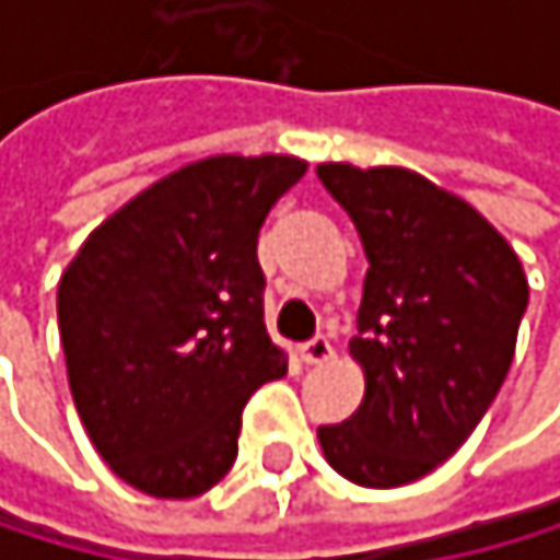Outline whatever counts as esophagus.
Segmentation results:
<instances>
[{
  "label": "esophagus",
  "instance_id": "1",
  "mask_svg": "<svg viewBox=\"0 0 560 560\" xmlns=\"http://www.w3.org/2000/svg\"><path fill=\"white\" fill-rule=\"evenodd\" d=\"M335 355V349H331V341L325 338V335H314L311 341H304L301 346V359L307 362V365H322V362H328Z\"/></svg>",
  "mask_w": 560,
  "mask_h": 560
}]
</instances>
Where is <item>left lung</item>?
<instances>
[{"label": "left lung", "mask_w": 560, "mask_h": 560, "mask_svg": "<svg viewBox=\"0 0 560 560\" xmlns=\"http://www.w3.org/2000/svg\"><path fill=\"white\" fill-rule=\"evenodd\" d=\"M317 177L370 259L349 346L365 397L349 421L317 428V441L349 482L407 486L452 458L497 400L527 277L472 205L421 174L322 163Z\"/></svg>", "instance_id": "1"}]
</instances>
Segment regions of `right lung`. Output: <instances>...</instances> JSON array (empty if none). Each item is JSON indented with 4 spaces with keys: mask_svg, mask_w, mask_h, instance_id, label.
I'll list each match as a JSON object with an SVG mask.
<instances>
[{
    "mask_svg": "<svg viewBox=\"0 0 560 560\" xmlns=\"http://www.w3.org/2000/svg\"><path fill=\"white\" fill-rule=\"evenodd\" d=\"M298 156H208L105 219L63 270L57 328L81 424L132 489L190 500L238 455L243 407L287 373L256 259Z\"/></svg>",
    "mask_w": 560,
    "mask_h": 560,
    "instance_id": "right-lung-1",
    "label": "right lung"
}]
</instances>
